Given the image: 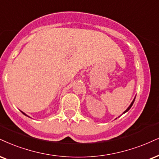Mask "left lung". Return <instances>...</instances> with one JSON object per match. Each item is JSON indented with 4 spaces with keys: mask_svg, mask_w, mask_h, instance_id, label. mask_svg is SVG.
<instances>
[{
    "mask_svg": "<svg viewBox=\"0 0 159 159\" xmlns=\"http://www.w3.org/2000/svg\"><path fill=\"white\" fill-rule=\"evenodd\" d=\"M135 99H136V97H135L134 98V100H133L132 101V102H131V104H130V106H129L128 107H127V108L126 109V110H125V111H124V112H123V113H126V112H127V111H129V110H130V107H132V105H133V104H134V101H135ZM123 113H122V114H123ZM117 119V118H116Z\"/></svg>",
    "mask_w": 159,
    "mask_h": 159,
    "instance_id": "1",
    "label": "left lung"
}]
</instances>
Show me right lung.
Segmentation results:
<instances>
[{"mask_svg":"<svg viewBox=\"0 0 159 159\" xmlns=\"http://www.w3.org/2000/svg\"><path fill=\"white\" fill-rule=\"evenodd\" d=\"M21 112H22V113H23V114H24V115H25V116H28V117H29V116H27V115H26V114H25V113H23V111H21Z\"/></svg>","mask_w":159,"mask_h":159,"instance_id":"add662e5","label":"right lung"}]
</instances>
